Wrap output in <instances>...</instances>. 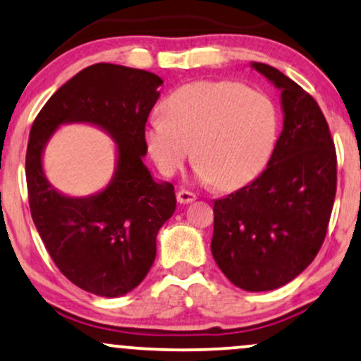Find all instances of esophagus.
<instances>
[{"mask_svg":"<svg viewBox=\"0 0 361 361\" xmlns=\"http://www.w3.org/2000/svg\"><path fill=\"white\" fill-rule=\"evenodd\" d=\"M176 200L180 203H192L197 200V195L193 192H188V190H180V192L176 193Z\"/></svg>","mask_w":361,"mask_h":361,"instance_id":"obj_1","label":"esophagus"}]
</instances>
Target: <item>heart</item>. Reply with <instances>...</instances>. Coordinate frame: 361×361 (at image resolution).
Returning <instances> with one entry per match:
<instances>
[{"instance_id": "b5f03b06", "label": "heart", "mask_w": 361, "mask_h": 361, "mask_svg": "<svg viewBox=\"0 0 361 361\" xmlns=\"http://www.w3.org/2000/svg\"><path fill=\"white\" fill-rule=\"evenodd\" d=\"M163 116L151 117L145 141L164 176H175L190 158L203 183L233 190L267 166L277 142L279 112L262 90L232 80H197L173 90Z\"/></svg>"}]
</instances>
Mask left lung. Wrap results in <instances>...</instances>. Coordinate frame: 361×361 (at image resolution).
I'll list each match as a JSON object with an SVG mask.
<instances>
[{"instance_id": "left-lung-1", "label": "left lung", "mask_w": 361, "mask_h": 361, "mask_svg": "<svg viewBox=\"0 0 361 361\" xmlns=\"http://www.w3.org/2000/svg\"><path fill=\"white\" fill-rule=\"evenodd\" d=\"M250 67L281 90L282 131L267 168L215 200L210 247L232 284L259 293L298 277L323 245L336 193V151L306 90L271 65Z\"/></svg>"}]
</instances>
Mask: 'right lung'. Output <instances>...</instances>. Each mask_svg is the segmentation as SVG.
Returning <instances> with one entry per match:
<instances>
[{
    "label": "right lung",
    "mask_w": 361,
    "mask_h": 361,
    "mask_svg": "<svg viewBox=\"0 0 361 361\" xmlns=\"http://www.w3.org/2000/svg\"><path fill=\"white\" fill-rule=\"evenodd\" d=\"M163 84L156 73L95 63L73 75L43 106L27 149L30 212L55 266L95 296L119 298L145 279L156 237L175 214V188L142 163L145 126ZM90 123L116 142L111 181L89 197H68L48 181L42 153L60 125Z\"/></svg>",
    "instance_id": "obj_1"
}]
</instances>
